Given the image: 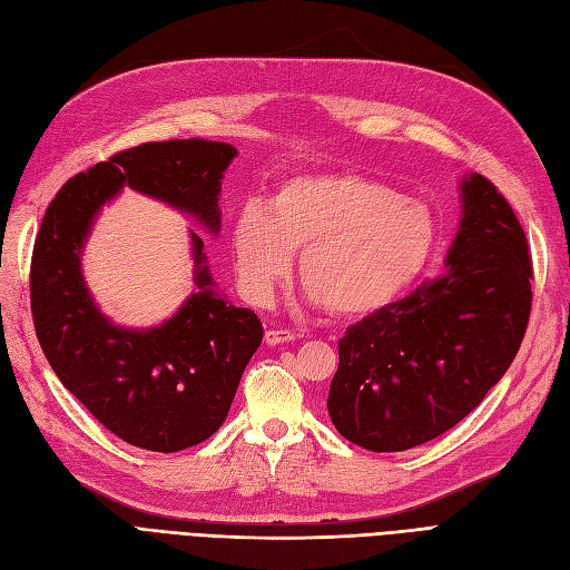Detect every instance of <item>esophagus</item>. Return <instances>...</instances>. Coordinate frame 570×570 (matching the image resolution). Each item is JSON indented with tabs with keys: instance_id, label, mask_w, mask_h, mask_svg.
<instances>
[{
	"instance_id": "1",
	"label": "esophagus",
	"mask_w": 570,
	"mask_h": 570,
	"mask_svg": "<svg viewBox=\"0 0 570 570\" xmlns=\"http://www.w3.org/2000/svg\"><path fill=\"white\" fill-rule=\"evenodd\" d=\"M295 333H289V331H283V328H271V331H266V345H271V347H275V345H283V343H292L295 341Z\"/></svg>"
}]
</instances>
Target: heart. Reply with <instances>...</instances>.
<instances>
[{
  "label": "heart",
  "instance_id": "b5f03b06",
  "mask_svg": "<svg viewBox=\"0 0 570 570\" xmlns=\"http://www.w3.org/2000/svg\"><path fill=\"white\" fill-rule=\"evenodd\" d=\"M436 249V218L420 198L352 170L283 179L266 204L235 215L242 295L268 304L299 255V283L337 316L389 309L420 281Z\"/></svg>",
  "mask_w": 570,
  "mask_h": 570
}]
</instances>
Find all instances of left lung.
Instances as JSON below:
<instances>
[{
    "instance_id": "left-lung-1",
    "label": "left lung",
    "mask_w": 570,
    "mask_h": 570,
    "mask_svg": "<svg viewBox=\"0 0 570 570\" xmlns=\"http://www.w3.org/2000/svg\"><path fill=\"white\" fill-rule=\"evenodd\" d=\"M458 191L460 223L445 271L341 341L328 414L366 451H407L449 432L509 372L525 335V233L482 175H465Z\"/></svg>"
}]
</instances>
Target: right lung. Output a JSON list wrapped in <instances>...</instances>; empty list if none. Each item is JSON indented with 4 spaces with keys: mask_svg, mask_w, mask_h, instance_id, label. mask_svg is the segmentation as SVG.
I'll use <instances>...</instances> for the list:
<instances>
[{
    "mask_svg": "<svg viewBox=\"0 0 570 570\" xmlns=\"http://www.w3.org/2000/svg\"><path fill=\"white\" fill-rule=\"evenodd\" d=\"M235 158V146L206 138L136 146L71 177L42 218L30 264L40 347L65 389L136 449L175 453L218 432L264 326L215 285L194 229L196 289L156 326H119L83 278L86 242L125 187L189 215L218 237L223 177Z\"/></svg>",
    "mask_w": 570,
    "mask_h": 570,
    "instance_id": "1",
    "label": "right lung"
}]
</instances>
